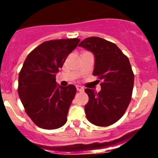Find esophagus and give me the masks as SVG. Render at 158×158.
Wrapping results in <instances>:
<instances>
[{
  "mask_svg": "<svg viewBox=\"0 0 158 158\" xmlns=\"http://www.w3.org/2000/svg\"><path fill=\"white\" fill-rule=\"evenodd\" d=\"M76 89H77V91H79V92H83L84 91V88L81 86V85H76Z\"/></svg>",
  "mask_w": 158,
  "mask_h": 158,
  "instance_id": "1",
  "label": "esophagus"
}]
</instances>
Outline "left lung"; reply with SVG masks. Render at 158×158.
Returning a JSON list of instances; mask_svg holds the SVG:
<instances>
[{"instance_id":"obj_1","label":"left lung","mask_w":158,"mask_h":158,"mask_svg":"<svg viewBox=\"0 0 158 158\" xmlns=\"http://www.w3.org/2000/svg\"><path fill=\"white\" fill-rule=\"evenodd\" d=\"M95 55L93 76L101 82V91L85 89L89 102L85 106L87 119L97 126L106 127L119 120L131 100L134 73L128 56L114 44L92 36L79 44Z\"/></svg>"}]
</instances>
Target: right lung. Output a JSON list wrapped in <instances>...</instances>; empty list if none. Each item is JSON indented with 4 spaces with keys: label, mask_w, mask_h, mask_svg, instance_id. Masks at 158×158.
<instances>
[{
    "label": "right lung",
    "mask_w": 158,
    "mask_h": 158,
    "mask_svg": "<svg viewBox=\"0 0 158 158\" xmlns=\"http://www.w3.org/2000/svg\"><path fill=\"white\" fill-rule=\"evenodd\" d=\"M79 41L78 38L45 41L23 63L19 73L18 95L27 115L40 128L56 129L67 121L76 88L57 86L56 74Z\"/></svg>",
    "instance_id": "1"
}]
</instances>
